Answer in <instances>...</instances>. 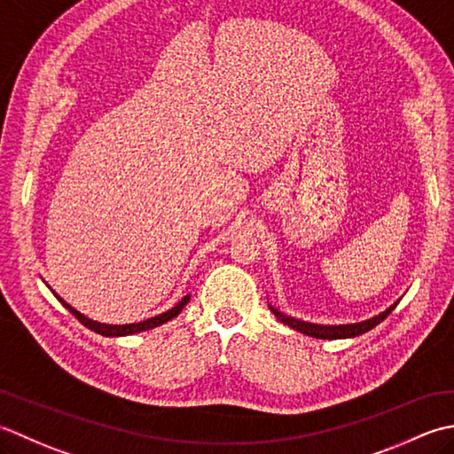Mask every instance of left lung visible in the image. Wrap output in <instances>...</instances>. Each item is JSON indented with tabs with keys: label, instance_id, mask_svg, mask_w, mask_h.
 I'll return each mask as SVG.
<instances>
[{
	"label": "left lung",
	"instance_id": "obj_1",
	"mask_svg": "<svg viewBox=\"0 0 454 454\" xmlns=\"http://www.w3.org/2000/svg\"><path fill=\"white\" fill-rule=\"evenodd\" d=\"M395 303L392 305V308H387L386 311H382L380 316H376L372 319L368 321H363V323H353V325H311V323H305V321H300V319H292L288 316H284V313H280L278 309H274L270 305V309L276 317H278L284 325H288L295 331L303 333V335H309V337H316V339H348V337H356V335H363V333L370 331L372 327H376L378 323H382L390 313L394 311Z\"/></svg>",
	"mask_w": 454,
	"mask_h": 454
}]
</instances>
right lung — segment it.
Masks as SVG:
<instances>
[{"mask_svg":"<svg viewBox=\"0 0 454 454\" xmlns=\"http://www.w3.org/2000/svg\"><path fill=\"white\" fill-rule=\"evenodd\" d=\"M54 295H57V294H54ZM57 298H59V295H57ZM59 300L62 301L64 308H67V309L72 313V316L82 323V325H86L88 329L96 331V333H99V335H104V337H123V335H133V333H141V331L154 329V327L162 325V323L170 321L172 317L178 316V313L184 309V305H186V303L190 301V295H186V298H184L178 305H174L172 309H168L166 313H160V316L151 317V319H146V321H143V323H129V325H106V323L91 321V319H88L86 316H82L80 311L70 308V305H68L67 301H64L62 298H59Z\"/></svg>","mask_w":454,"mask_h":454,"instance_id":"obj_1","label":"right lung"}]
</instances>
